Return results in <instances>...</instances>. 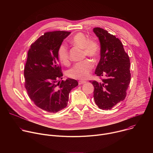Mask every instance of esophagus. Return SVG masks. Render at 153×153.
Wrapping results in <instances>:
<instances>
[{"mask_svg":"<svg viewBox=\"0 0 153 153\" xmlns=\"http://www.w3.org/2000/svg\"><path fill=\"white\" fill-rule=\"evenodd\" d=\"M86 82L85 81V80H79V85H82V84H84Z\"/></svg>","mask_w":153,"mask_h":153,"instance_id":"34e87169","label":"esophagus"}]
</instances>
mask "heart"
Masks as SVG:
<instances>
[{"label": "heart", "instance_id": "b5f03b06", "mask_svg": "<svg viewBox=\"0 0 153 153\" xmlns=\"http://www.w3.org/2000/svg\"><path fill=\"white\" fill-rule=\"evenodd\" d=\"M71 44L83 49V56L91 58H95L97 56L99 51V47L97 43L94 40H89L85 34L79 33L74 35L70 41ZM57 56L60 62L68 65L70 63L69 54L67 45L62 43L57 50ZM93 68V63L90 60L86 59L76 63L70 69L67 75L68 77L79 80H85L88 78Z\"/></svg>", "mask_w": 153, "mask_h": 153}]
</instances>
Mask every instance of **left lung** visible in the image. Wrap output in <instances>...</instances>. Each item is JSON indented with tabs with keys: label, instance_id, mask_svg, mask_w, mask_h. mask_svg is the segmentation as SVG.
<instances>
[{
	"label": "left lung",
	"instance_id": "8db88e82",
	"mask_svg": "<svg viewBox=\"0 0 153 153\" xmlns=\"http://www.w3.org/2000/svg\"><path fill=\"white\" fill-rule=\"evenodd\" d=\"M93 31L100 44V59L95 74L105 76L101 82L90 81L94 88L93 97L100 109L111 110L126 97L131 80L129 58L115 36L98 27Z\"/></svg>",
	"mask_w": 153,
	"mask_h": 153
}]
</instances>
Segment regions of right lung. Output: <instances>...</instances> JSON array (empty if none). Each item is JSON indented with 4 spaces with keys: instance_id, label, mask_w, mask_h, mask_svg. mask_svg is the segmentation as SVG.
<instances>
[{
    "instance_id": "add662e5",
    "label": "right lung",
    "mask_w": 153,
    "mask_h": 153,
    "mask_svg": "<svg viewBox=\"0 0 153 153\" xmlns=\"http://www.w3.org/2000/svg\"><path fill=\"white\" fill-rule=\"evenodd\" d=\"M71 33H45L37 39L28 52L24 68L25 86L34 104L49 113H57L67 106L71 90L78 85L76 80L62 79L57 50Z\"/></svg>"
}]
</instances>
